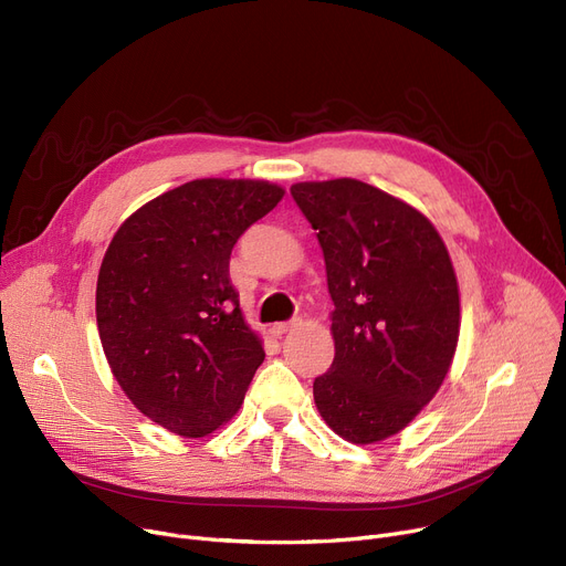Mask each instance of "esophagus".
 Masks as SVG:
<instances>
[{
	"label": "esophagus",
	"mask_w": 566,
	"mask_h": 566,
	"mask_svg": "<svg viewBox=\"0 0 566 566\" xmlns=\"http://www.w3.org/2000/svg\"><path fill=\"white\" fill-rule=\"evenodd\" d=\"M295 325H298V321H289V323H275L273 328H271V333L275 335V337H282V335H286V333H291Z\"/></svg>",
	"instance_id": "esophagus-1"
}]
</instances>
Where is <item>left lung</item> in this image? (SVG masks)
I'll use <instances>...</instances> for the list:
<instances>
[{
	"label": "left lung",
	"instance_id": "left-lung-1",
	"mask_svg": "<svg viewBox=\"0 0 566 566\" xmlns=\"http://www.w3.org/2000/svg\"><path fill=\"white\" fill-rule=\"evenodd\" d=\"M316 231L335 303V360L314 401L339 438L403 431L448 376L461 331L459 282L431 220L358 178L293 184Z\"/></svg>",
	"mask_w": 566,
	"mask_h": 566
}]
</instances>
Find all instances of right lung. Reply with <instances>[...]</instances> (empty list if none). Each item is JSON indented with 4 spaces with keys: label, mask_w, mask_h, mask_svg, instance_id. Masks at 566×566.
<instances>
[{
    "label": "right lung",
    "mask_w": 566,
    "mask_h": 566,
    "mask_svg": "<svg viewBox=\"0 0 566 566\" xmlns=\"http://www.w3.org/2000/svg\"><path fill=\"white\" fill-rule=\"evenodd\" d=\"M254 178H195L146 201L116 229L96 284L112 376L169 433L203 438L241 408L263 342L229 282L241 233L282 201Z\"/></svg>",
    "instance_id": "right-lung-1"
}]
</instances>
